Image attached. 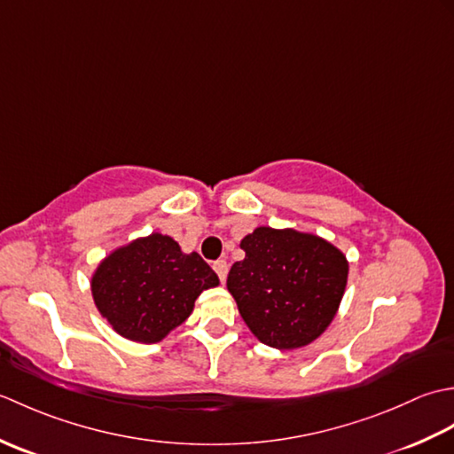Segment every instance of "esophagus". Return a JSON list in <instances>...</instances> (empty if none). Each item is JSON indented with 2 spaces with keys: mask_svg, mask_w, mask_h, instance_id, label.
<instances>
[{
  "mask_svg": "<svg viewBox=\"0 0 454 454\" xmlns=\"http://www.w3.org/2000/svg\"><path fill=\"white\" fill-rule=\"evenodd\" d=\"M212 269H215V271H216L220 281L224 283L226 281V275H228V263L224 262V259H218V262L212 263Z\"/></svg>",
  "mask_w": 454,
  "mask_h": 454,
  "instance_id": "34e87169",
  "label": "esophagus"
}]
</instances>
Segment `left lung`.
I'll return each instance as SVG.
<instances>
[{
	"mask_svg": "<svg viewBox=\"0 0 454 454\" xmlns=\"http://www.w3.org/2000/svg\"><path fill=\"white\" fill-rule=\"evenodd\" d=\"M239 247L246 252L228 273L234 296L259 341L281 351L320 337L340 310L349 262L322 236L294 228L257 226Z\"/></svg>",
	"mask_w": 454,
	"mask_h": 454,
	"instance_id": "8db88e82",
	"label": "left lung"
}]
</instances>
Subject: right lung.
Masks as SVG:
<instances>
[{"mask_svg":"<svg viewBox=\"0 0 454 454\" xmlns=\"http://www.w3.org/2000/svg\"><path fill=\"white\" fill-rule=\"evenodd\" d=\"M218 285L197 252L185 254L171 236L152 232L101 259L91 275V296L124 340L158 343L187 320L202 291Z\"/></svg>","mask_w":454,"mask_h":454,"instance_id":"1","label":"right lung"}]
</instances>
